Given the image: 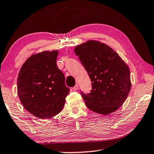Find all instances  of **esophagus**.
<instances>
[{"mask_svg":"<svg viewBox=\"0 0 154 154\" xmlns=\"http://www.w3.org/2000/svg\"><path fill=\"white\" fill-rule=\"evenodd\" d=\"M78 89H79V85H75L74 87L72 88V90L73 91H76V90H78Z\"/></svg>","mask_w":154,"mask_h":154,"instance_id":"obj_1","label":"esophagus"}]
</instances>
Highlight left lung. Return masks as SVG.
<instances>
[{
    "label": "left lung",
    "mask_w": 154,
    "mask_h": 154,
    "mask_svg": "<svg viewBox=\"0 0 154 154\" xmlns=\"http://www.w3.org/2000/svg\"><path fill=\"white\" fill-rule=\"evenodd\" d=\"M74 52L92 82L90 93L81 92L90 110L108 115L119 109L131 89L128 65L112 48L97 41L76 46Z\"/></svg>",
    "instance_id": "left-lung-1"
}]
</instances>
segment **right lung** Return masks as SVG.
I'll return each mask as SVG.
<instances>
[{
    "instance_id": "1",
    "label": "right lung",
    "mask_w": 154,
    "mask_h": 154,
    "mask_svg": "<svg viewBox=\"0 0 154 154\" xmlns=\"http://www.w3.org/2000/svg\"><path fill=\"white\" fill-rule=\"evenodd\" d=\"M57 50L33 54L22 65L17 78V93L25 109L41 119L62 110L69 88L57 66Z\"/></svg>"
}]
</instances>
